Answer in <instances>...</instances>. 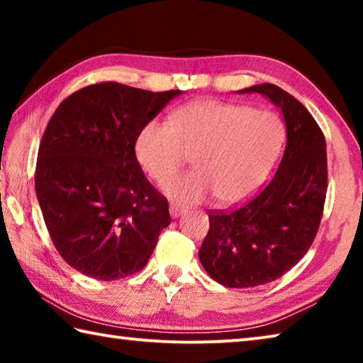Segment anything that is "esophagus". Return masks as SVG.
<instances>
[{
  "instance_id": "esophagus-1",
  "label": "esophagus",
  "mask_w": 363,
  "mask_h": 363,
  "mask_svg": "<svg viewBox=\"0 0 363 363\" xmlns=\"http://www.w3.org/2000/svg\"><path fill=\"white\" fill-rule=\"evenodd\" d=\"M182 213H184V208L177 206V205H169V214H171V218H179Z\"/></svg>"
}]
</instances>
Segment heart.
Returning a JSON list of instances; mask_svg holds the SVG:
<instances>
[{
    "label": "heart",
    "instance_id": "obj_1",
    "mask_svg": "<svg viewBox=\"0 0 363 363\" xmlns=\"http://www.w3.org/2000/svg\"><path fill=\"white\" fill-rule=\"evenodd\" d=\"M284 123L270 110L214 99L189 102L169 123L150 120L134 140L144 173L163 184L189 157L196 171L164 184L179 203H199L213 195L218 205H237L253 195L277 158Z\"/></svg>",
    "mask_w": 363,
    "mask_h": 363
}]
</instances>
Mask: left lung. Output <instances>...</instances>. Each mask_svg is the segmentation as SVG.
I'll list each match as a JSON object with an SVG mask.
<instances>
[{"label": "left lung", "instance_id": "left-lung-1", "mask_svg": "<svg viewBox=\"0 0 363 363\" xmlns=\"http://www.w3.org/2000/svg\"><path fill=\"white\" fill-rule=\"evenodd\" d=\"M257 93L277 106L286 145L277 173L247 205L210 211L199 257L213 280L251 288L280 279L314 242L327 196V145L314 116L279 86L262 83L237 91Z\"/></svg>", "mask_w": 363, "mask_h": 363}]
</instances>
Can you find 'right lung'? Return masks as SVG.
<instances>
[{
  "mask_svg": "<svg viewBox=\"0 0 363 363\" xmlns=\"http://www.w3.org/2000/svg\"><path fill=\"white\" fill-rule=\"evenodd\" d=\"M179 94L97 83L49 120L35 190L54 247L78 272L104 281L139 272L169 225L168 200L147 181L134 140Z\"/></svg>",
  "mask_w": 363,
  "mask_h": 363,
  "instance_id": "obj_1",
  "label": "right lung"
}]
</instances>
